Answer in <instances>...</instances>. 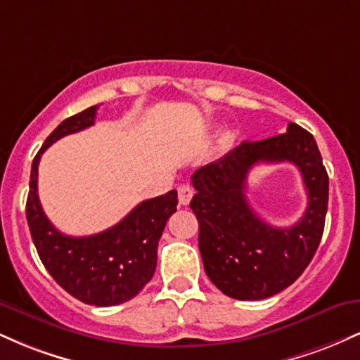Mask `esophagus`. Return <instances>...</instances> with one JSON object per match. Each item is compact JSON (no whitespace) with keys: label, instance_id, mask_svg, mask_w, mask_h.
I'll return each mask as SVG.
<instances>
[{"label":"esophagus","instance_id":"esophagus-1","mask_svg":"<svg viewBox=\"0 0 360 360\" xmlns=\"http://www.w3.org/2000/svg\"><path fill=\"white\" fill-rule=\"evenodd\" d=\"M177 198H179V203L186 206L189 205V201H191L193 198V188L189 184H181L179 188H177Z\"/></svg>","mask_w":360,"mask_h":360}]
</instances>
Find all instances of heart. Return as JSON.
Returning a JSON list of instances; mask_svg holds the SVG:
<instances>
[{"instance_id":"1","label":"heart","mask_w":360,"mask_h":360,"mask_svg":"<svg viewBox=\"0 0 360 360\" xmlns=\"http://www.w3.org/2000/svg\"><path fill=\"white\" fill-rule=\"evenodd\" d=\"M223 142L229 143V142H230V135H226V137H225V140H223Z\"/></svg>"}]
</instances>
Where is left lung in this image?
Returning a JSON list of instances; mask_svg holds the SVG:
<instances>
[{"label":"left lung","instance_id":"8db88e82","mask_svg":"<svg viewBox=\"0 0 360 360\" xmlns=\"http://www.w3.org/2000/svg\"><path fill=\"white\" fill-rule=\"evenodd\" d=\"M259 162H291L309 194L307 212L288 229L255 214L245 196L246 174ZM191 210L200 223L201 259L208 278L235 300H266L303 274L320 245L328 206V174L309 131L289 123L286 134L242 142L194 172Z\"/></svg>","mask_w":360,"mask_h":360}]
</instances>
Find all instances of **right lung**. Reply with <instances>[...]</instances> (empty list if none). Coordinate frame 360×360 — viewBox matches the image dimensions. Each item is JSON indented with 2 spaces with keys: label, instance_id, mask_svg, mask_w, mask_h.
Segmentation results:
<instances>
[{
  "label": "right lung",
  "instance_id": "right-lung-1",
  "mask_svg": "<svg viewBox=\"0 0 360 360\" xmlns=\"http://www.w3.org/2000/svg\"><path fill=\"white\" fill-rule=\"evenodd\" d=\"M98 105L65 118L37 152L30 172L27 221L45 269L60 288L86 304L113 307L135 298L152 279L157 245L177 206V191L146 200L101 233L69 237L45 217L37 193L40 157L53 142L91 127Z\"/></svg>",
  "mask_w": 360,
  "mask_h": 360
}]
</instances>
